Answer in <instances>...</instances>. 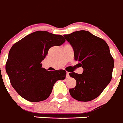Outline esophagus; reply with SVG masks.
<instances>
[{
  "instance_id": "1",
  "label": "esophagus",
  "mask_w": 123,
  "mask_h": 123,
  "mask_svg": "<svg viewBox=\"0 0 123 123\" xmlns=\"http://www.w3.org/2000/svg\"><path fill=\"white\" fill-rule=\"evenodd\" d=\"M70 78L69 73H68V72H67V74H66V78Z\"/></svg>"
}]
</instances>
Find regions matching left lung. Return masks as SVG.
<instances>
[{
  "instance_id": "1",
  "label": "left lung",
  "mask_w": 123,
  "mask_h": 123,
  "mask_svg": "<svg viewBox=\"0 0 123 123\" xmlns=\"http://www.w3.org/2000/svg\"><path fill=\"white\" fill-rule=\"evenodd\" d=\"M73 47L74 60L82 67V74L69 75L76 81L70 89L72 98L80 101H90L101 95L112 78L114 60L104 40L85 30L64 35Z\"/></svg>"
}]
</instances>
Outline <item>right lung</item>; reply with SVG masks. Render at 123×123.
I'll return each mask as SVG.
<instances>
[{"label": "right lung", "mask_w": 123, "mask_h": 123, "mask_svg": "<svg viewBox=\"0 0 123 123\" xmlns=\"http://www.w3.org/2000/svg\"><path fill=\"white\" fill-rule=\"evenodd\" d=\"M65 41L60 34L37 31L12 46L5 69L11 86L23 98L30 102L45 100L55 82L65 80L66 71L49 72L42 68L41 63L51 47L61 45Z\"/></svg>", "instance_id": "1"}]
</instances>
